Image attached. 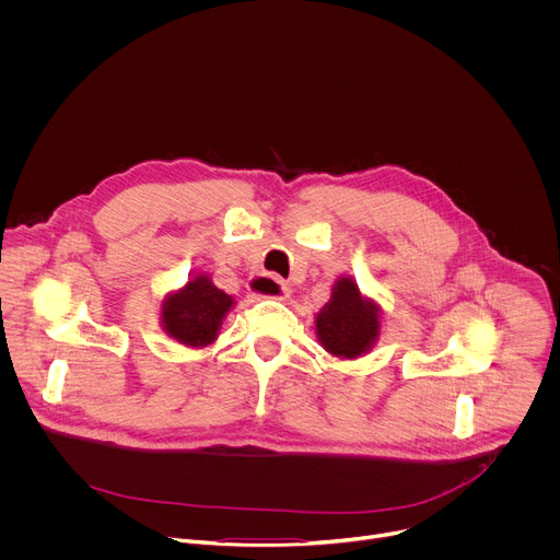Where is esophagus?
I'll use <instances>...</instances> for the list:
<instances>
[{
  "mask_svg": "<svg viewBox=\"0 0 560 560\" xmlns=\"http://www.w3.org/2000/svg\"><path fill=\"white\" fill-rule=\"evenodd\" d=\"M261 281L266 283V288H268V294L266 296H270V299H285L288 294H290V288L283 283V281H279L277 277H261Z\"/></svg>",
  "mask_w": 560,
  "mask_h": 560,
  "instance_id": "34e87169",
  "label": "esophagus"
}]
</instances>
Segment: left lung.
<instances>
[{
	"label": "left lung",
	"mask_w": 560,
	"mask_h": 560,
	"mask_svg": "<svg viewBox=\"0 0 560 560\" xmlns=\"http://www.w3.org/2000/svg\"><path fill=\"white\" fill-rule=\"evenodd\" d=\"M320 345L336 358H360L380 336V307L366 301L351 277L334 285L329 303L316 316Z\"/></svg>",
	"instance_id": "obj_1"
}]
</instances>
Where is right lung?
Masks as SVG:
<instances>
[{
    "instance_id": "right-lung-1",
    "label": "right lung",
    "mask_w": 560,
    "mask_h": 560,
    "mask_svg": "<svg viewBox=\"0 0 560 560\" xmlns=\"http://www.w3.org/2000/svg\"><path fill=\"white\" fill-rule=\"evenodd\" d=\"M233 307V299L218 290L209 277L198 275L187 285L170 294L161 307V323L170 338L187 347H207L215 340L222 318Z\"/></svg>"
}]
</instances>
